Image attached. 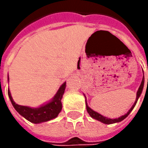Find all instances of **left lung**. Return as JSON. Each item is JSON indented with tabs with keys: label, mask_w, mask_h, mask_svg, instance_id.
I'll use <instances>...</instances> for the list:
<instances>
[{
	"label": "left lung",
	"mask_w": 148,
	"mask_h": 148,
	"mask_svg": "<svg viewBox=\"0 0 148 148\" xmlns=\"http://www.w3.org/2000/svg\"><path fill=\"white\" fill-rule=\"evenodd\" d=\"M147 85H148V79H147ZM143 86H144V76H143V80H142L141 85H140L139 88H138V92H137V97H136V100H135L134 104L133 105V106L131 107V109L128 110V112L127 113V114H125L124 115L119 117V118H118V119H109V118H107V117H105V116H103V115H101L100 114L97 113V112H95V111H94L93 110H91V109L89 107L88 105H87V103H86V110H87L88 114H90V116L91 117V118H93V119H97L98 121H100L101 123H105V124H111V123L120 122V121L123 120L126 117H128V114L131 113V111L134 110V108L135 107L136 104H137L138 99V98L140 97V95H141V94H142V91H143Z\"/></svg>",
	"instance_id": "left-lung-1"
}]
</instances>
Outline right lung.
I'll return each mask as SVG.
<instances>
[{"label": "right lung", "instance_id": "obj_1", "mask_svg": "<svg viewBox=\"0 0 148 148\" xmlns=\"http://www.w3.org/2000/svg\"><path fill=\"white\" fill-rule=\"evenodd\" d=\"M9 81V76H8ZM66 88V82H64L58 89V92L54 95L51 101L45 105H41L38 108H31L29 106L17 105L11 96L10 91L8 90L9 98L11 101V104L14 106V110L17 111L20 115L24 117L27 120L33 123H40L43 122H47L53 119H55L58 115L62 105V98L64 94Z\"/></svg>", "mask_w": 148, "mask_h": 148}]
</instances>
